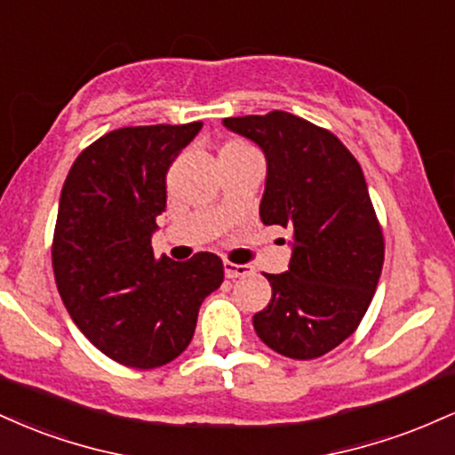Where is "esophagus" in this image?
Here are the masks:
<instances>
[{
    "label": "esophagus",
    "instance_id": "esophagus-1",
    "mask_svg": "<svg viewBox=\"0 0 455 455\" xmlns=\"http://www.w3.org/2000/svg\"><path fill=\"white\" fill-rule=\"evenodd\" d=\"M250 274H252V269H250L248 265H237L231 263V260H224V275H227V278H243V275Z\"/></svg>",
    "mask_w": 455,
    "mask_h": 455
}]
</instances>
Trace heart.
<instances>
[{"mask_svg":"<svg viewBox=\"0 0 455 455\" xmlns=\"http://www.w3.org/2000/svg\"><path fill=\"white\" fill-rule=\"evenodd\" d=\"M250 156H259L257 149L252 145H248L242 139H231L220 148V162H228V160H242V158H250Z\"/></svg>","mask_w":455,"mask_h":455,"instance_id":"b5f03b06","label":"heart"}]
</instances>
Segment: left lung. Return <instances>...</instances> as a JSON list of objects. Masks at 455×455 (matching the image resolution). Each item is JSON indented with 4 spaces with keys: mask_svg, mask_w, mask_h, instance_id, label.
Masks as SVG:
<instances>
[{
    "mask_svg": "<svg viewBox=\"0 0 455 455\" xmlns=\"http://www.w3.org/2000/svg\"><path fill=\"white\" fill-rule=\"evenodd\" d=\"M224 126L263 149L260 220L293 235L289 271L265 274L271 301L254 329L284 357H321L359 327L383 269V228L362 166L336 134L297 115L227 117Z\"/></svg>",
    "mask_w": 455,
    "mask_h": 455,
    "instance_id": "8db88e82",
    "label": "left lung"
}]
</instances>
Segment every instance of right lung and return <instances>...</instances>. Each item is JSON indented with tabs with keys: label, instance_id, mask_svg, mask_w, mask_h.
<instances>
[{
	"label": "right lung",
	"instance_id": "add662e5",
	"mask_svg": "<svg viewBox=\"0 0 455 455\" xmlns=\"http://www.w3.org/2000/svg\"><path fill=\"white\" fill-rule=\"evenodd\" d=\"M203 122L130 126L78 154L61 188L53 235L57 291L93 347L130 368H158L186 351L198 307L224 280L222 259L154 257L166 173Z\"/></svg>",
	"mask_w": 455,
	"mask_h": 455
}]
</instances>
